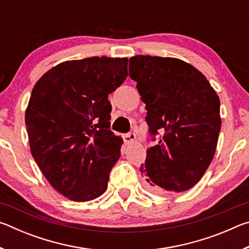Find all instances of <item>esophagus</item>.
I'll return each mask as SVG.
<instances>
[{
  "label": "esophagus",
  "mask_w": 249,
  "mask_h": 249,
  "mask_svg": "<svg viewBox=\"0 0 249 249\" xmlns=\"http://www.w3.org/2000/svg\"><path fill=\"white\" fill-rule=\"evenodd\" d=\"M123 140H124L126 144H130V142H133L135 140H136V135H135L132 132H129L127 134H124L123 135Z\"/></svg>",
  "instance_id": "1"
}]
</instances>
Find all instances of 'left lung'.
I'll return each instance as SVG.
<instances>
[{"mask_svg":"<svg viewBox=\"0 0 249 249\" xmlns=\"http://www.w3.org/2000/svg\"><path fill=\"white\" fill-rule=\"evenodd\" d=\"M129 77L146 104L147 149L140 171L156 195L187 191L208 169L221 130L220 99L195 67L177 58L135 56Z\"/></svg>","mask_w":249,"mask_h":249,"instance_id":"obj_1","label":"left lung"}]
</instances>
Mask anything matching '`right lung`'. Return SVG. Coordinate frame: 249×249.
<instances>
[{
  "mask_svg": "<svg viewBox=\"0 0 249 249\" xmlns=\"http://www.w3.org/2000/svg\"><path fill=\"white\" fill-rule=\"evenodd\" d=\"M127 58L61 62L34 87L25 114L34 159L68 199L94 200L107 188L123 140L109 130L108 94L127 77Z\"/></svg>",
  "mask_w": 249,
  "mask_h": 249,
  "instance_id": "right-lung-1",
  "label": "right lung"
}]
</instances>
